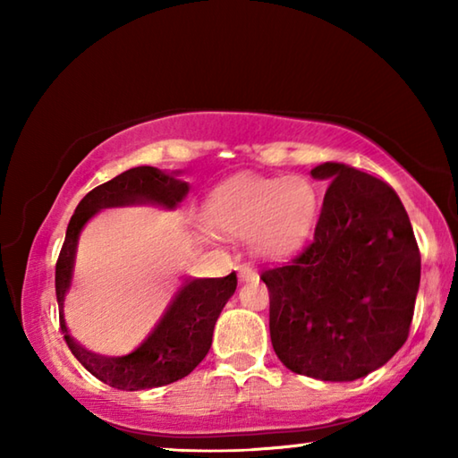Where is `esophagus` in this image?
I'll return each mask as SVG.
<instances>
[{
    "mask_svg": "<svg viewBox=\"0 0 458 458\" xmlns=\"http://www.w3.org/2000/svg\"><path fill=\"white\" fill-rule=\"evenodd\" d=\"M238 278L240 281H250V278H257V273H254V268L242 265L238 267Z\"/></svg>",
    "mask_w": 458,
    "mask_h": 458,
    "instance_id": "1",
    "label": "esophagus"
}]
</instances>
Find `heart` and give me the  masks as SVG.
<instances>
[{"mask_svg": "<svg viewBox=\"0 0 458 458\" xmlns=\"http://www.w3.org/2000/svg\"><path fill=\"white\" fill-rule=\"evenodd\" d=\"M317 214V193L299 177H236L216 190L206 204L210 226L230 234L250 232L260 257L291 254L307 238Z\"/></svg>", "mask_w": 458, "mask_h": 458, "instance_id": "1", "label": "heart"}]
</instances>
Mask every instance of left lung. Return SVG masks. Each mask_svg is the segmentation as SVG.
<instances>
[{
	"mask_svg": "<svg viewBox=\"0 0 458 458\" xmlns=\"http://www.w3.org/2000/svg\"><path fill=\"white\" fill-rule=\"evenodd\" d=\"M329 180L313 240L283 267L262 270L270 341L294 374L352 382L392 358L412 323L420 250L398 193L344 164Z\"/></svg>",
	"mask_w": 458,
	"mask_h": 458,
	"instance_id": "obj_1",
	"label": "left lung"
}]
</instances>
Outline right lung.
Instances as JSON below:
<instances>
[{"instance_id": "add662e5", "label": "right lung", "mask_w": 458, "mask_h": 458, "mask_svg": "<svg viewBox=\"0 0 458 458\" xmlns=\"http://www.w3.org/2000/svg\"><path fill=\"white\" fill-rule=\"evenodd\" d=\"M188 191V182L177 180L175 175H167L151 165L131 167L90 190L68 222L56 260L60 329L74 358L100 382L117 390H149V387L174 384L191 374L210 352L214 325L224 305L234 294L238 278L236 273L220 278H185L161 313L133 339L123 344L117 353H92L71 337L62 315L64 294L72 278L79 234L84 224L103 208L143 204V201L175 208Z\"/></svg>"}]
</instances>
